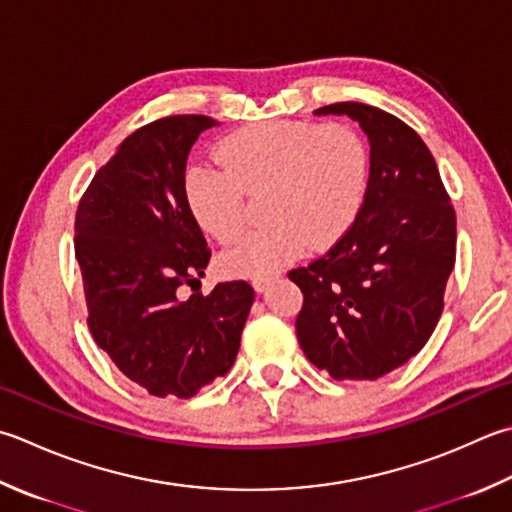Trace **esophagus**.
I'll return each instance as SVG.
<instances>
[{
  "label": "esophagus",
  "mask_w": 512,
  "mask_h": 512,
  "mask_svg": "<svg viewBox=\"0 0 512 512\" xmlns=\"http://www.w3.org/2000/svg\"><path fill=\"white\" fill-rule=\"evenodd\" d=\"M273 275H257V277H253L250 279V284H253V288L257 290V293H264V290L268 288V284L273 282Z\"/></svg>",
  "instance_id": "obj_1"
}]
</instances>
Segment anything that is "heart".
<instances>
[{
	"label": "heart",
	"mask_w": 512,
	"mask_h": 512,
	"mask_svg": "<svg viewBox=\"0 0 512 512\" xmlns=\"http://www.w3.org/2000/svg\"><path fill=\"white\" fill-rule=\"evenodd\" d=\"M215 162L184 173L190 213L219 244L242 239L246 195L262 193L266 222L224 255L230 273L262 275L342 239L364 206L370 153L355 126L268 119L230 133Z\"/></svg>",
	"instance_id": "heart-1"
}]
</instances>
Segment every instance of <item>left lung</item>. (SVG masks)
Listing matches in <instances>:
<instances>
[{
	"label": "left lung",
	"instance_id": "8db88e82",
	"mask_svg": "<svg viewBox=\"0 0 512 512\" xmlns=\"http://www.w3.org/2000/svg\"><path fill=\"white\" fill-rule=\"evenodd\" d=\"M315 113L359 122L370 177L348 233L288 273L304 293L297 339L333 379H377L417 355L442 317L457 253L455 208L435 157L402 119L359 102Z\"/></svg>",
	"mask_w": 512,
	"mask_h": 512
}]
</instances>
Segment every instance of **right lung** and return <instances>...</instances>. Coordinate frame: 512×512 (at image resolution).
<instances>
[{
    "mask_svg": "<svg viewBox=\"0 0 512 512\" xmlns=\"http://www.w3.org/2000/svg\"><path fill=\"white\" fill-rule=\"evenodd\" d=\"M215 124L170 115L137 128L97 170L75 215L90 335L155 397H193L226 375L255 299L244 279L179 297L210 259L184 173L190 148Z\"/></svg>",
    "mask_w": 512,
    "mask_h": 512,
    "instance_id": "right-lung-1",
    "label": "right lung"
}]
</instances>
